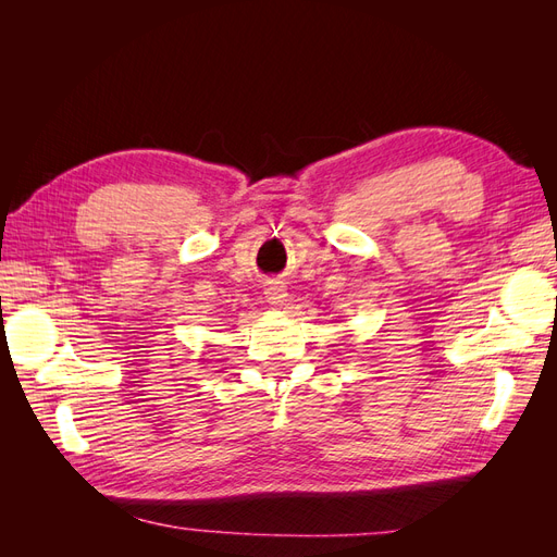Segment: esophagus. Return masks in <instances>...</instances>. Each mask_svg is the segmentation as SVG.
<instances>
[{
	"label": "esophagus",
	"instance_id": "34e87169",
	"mask_svg": "<svg viewBox=\"0 0 557 557\" xmlns=\"http://www.w3.org/2000/svg\"><path fill=\"white\" fill-rule=\"evenodd\" d=\"M264 297H267L269 301H272V305L281 307L283 301H285V297H288V293H285L283 281H276V278L267 281V283H264Z\"/></svg>",
	"mask_w": 557,
	"mask_h": 557
}]
</instances>
